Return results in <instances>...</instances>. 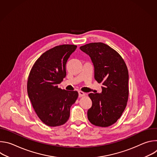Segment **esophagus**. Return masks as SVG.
<instances>
[{"instance_id": "34e87169", "label": "esophagus", "mask_w": 157, "mask_h": 157, "mask_svg": "<svg viewBox=\"0 0 157 157\" xmlns=\"http://www.w3.org/2000/svg\"><path fill=\"white\" fill-rule=\"evenodd\" d=\"M78 94H79V98H81V97L84 96L86 95V94H85L84 93L82 92V91H79V92H78Z\"/></svg>"}]
</instances>
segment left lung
<instances>
[{"label":"left lung","instance_id":"8db88e82","mask_svg":"<svg viewBox=\"0 0 157 157\" xmlns=\"http://www.w3.org/2000/svg\"><path fill=\"white\" fill-rule=\"evenodd\" d=\"M80 50L90 56L94 67V78L102 82L101 93H90L92 106L87 118L94 125L106 127L121 117L128 97V72L121 56L103 43H91Z\"/></svg>","mask_w":157,"mask_h":157}]
</instances>
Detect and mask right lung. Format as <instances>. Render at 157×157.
Segmentation results:
<instances>
[{"label":"right lung","mask_w":157,"mask_h":157,"mask_svg":"<svg viewBox=\"0 0 157 157\" xmlns=\"http://www.w3.org/2000/svg\"><path fill=\"white\" fill-rule=\"evenodd\" d=\"M77 46L62 44L43 53L30 72L27 93L40 119L48 126L56 127L68 121L71 106L78 93L58 87L66 75V64Z\"/></svg>","instance_id":"add662e5"}]
</instances>
